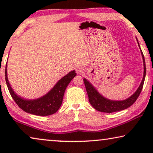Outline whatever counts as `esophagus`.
<instances>
[{"mask_svg": "<svg viewBox=\"0 0 153 153\" xmlns=\"http://www.w3.org/2000/svg\"><path fill=\"white\" fill-rule=\"evenodd\" d=\"M76 73H78V74H81V73H83V72H84V70H83V68H82V67L78 66L76 68Z\"/></svg>", "mask_w": 153, "mask_h": 153, "instance_id": "esophagus-1", "label": "esophagus"}]
</instances>
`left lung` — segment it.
<instances>
[{"mask_svg": "<svg viewBox=\"0 0 153 153\" xmlns=\"http://www.w3.org/2000/svg\"><path fill=\"white\" fill-rule=\"evenodd\" d=\"M140 49H141V48H140ZM141 52L142 54V57H143L144 66L143 80H142L141 84H140L139 87L138 88L137 91L135 92V93H134L130 97L127 98V100H123V101H112V100L106 99V98L102 97V96L96 91V89L91 85V83H89L85 79H83V82H84L85 88H86L89 102L91 105L93 106V108H95L96 110L101 112L113 113L124 110L125 108L129 107V106H131L134 103L136 100H137V98L139 97L140 93H141L142 89H143L146 73V62L145 59H144V56L141 50Z\"/></svg>", "mask_w": 153, "mask_h": 153, "instance_id": "obj_1", "label": "left lung"}]
</instances>
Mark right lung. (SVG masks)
Returning a JSON list of instances; mask_svg holds the SVG:
<instances>
[{
    "label": "right lung",
    "mask_w": 153,
    "mask_h": 153,
    "mask_svg": "<svg viewBox=\"0 0 153 153\" xmlns=\"http://www.w3.org/2000/svg\"><path fill=\"white\" fill-rule=\"evenodd\" d=\"M6 68H7V64H6ZM76 75L75 71H72L58 81V83L47 95L37 100H27L21 98L14 93L8 81L7 69H5V81L8 90L12 99L16 102L19 107L26 113L42 116L55 114L59 109L62 104L66 88Z\"/></svg>",
    "instance_id": "add662e5"
}]
</instances>
